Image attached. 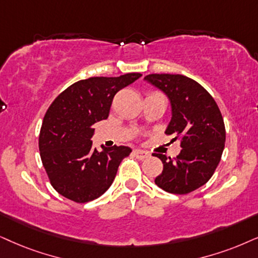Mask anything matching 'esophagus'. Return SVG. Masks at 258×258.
<instances>
[{"instance_id":"34e87169","label":"esophagus","mask_w":258,"mask_h":258,"mask_svg":"<svg viewBox=\"0 0 258 258\" xmlns=\"http://www.w3.org/2000/svg\"><path fill=\"white\" fill-rule=\"evenodd\" d=\"M133 155H135L138 159H140V161L150 157V153L146 151H143V150H135V151H133Z\"/></svg>"}]
</instances>
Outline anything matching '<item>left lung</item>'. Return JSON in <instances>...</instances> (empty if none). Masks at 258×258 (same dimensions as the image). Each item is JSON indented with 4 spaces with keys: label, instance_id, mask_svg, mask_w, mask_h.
<instances>
[{
    "label": "left lung",
    "instance_id": "8db88e82",
    "mask_svg": "<svg viewBox=\"0 0 258 258\" xmlns=\"http://www.w3.org/2000/svg\"><path fill=\"white\" fill-rule=\"evenodd\" d=\"M148 81L168 96L171 120L165 130L181 140L176 158L153 153L163 163L155 183L171 194H188L212 177L225 146V125L219 107L197 81L183 75L151 74Z\"/></svg>",
    "mask_w": 258,
    "mask_h": 258
}]
</instances>
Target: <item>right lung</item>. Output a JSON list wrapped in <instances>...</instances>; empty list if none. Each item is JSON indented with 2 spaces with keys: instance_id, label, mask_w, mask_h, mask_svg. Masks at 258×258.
Returning a JSON list of instances; mask_svg holds the SVG:
<instances>
[{
  "instance_id": "right-lung-1",
  "label": "right lung",
  "mask_w": 258,
  "mask_h": 258,
  "mask_svg": "<svg viewBox=\"0 0 258 258\" xmlns=\"http://www.w3.org/2000/svg\"><path fill=\"white\" fill-rule=\"evenodd\" d=\"M142 74L90 77L71 84L45 114L39 150L52 187L78 204L95 200L110 187L128 146L93 148V125L108 118L113 97Z\"/></svg>"
}]
</instances>
